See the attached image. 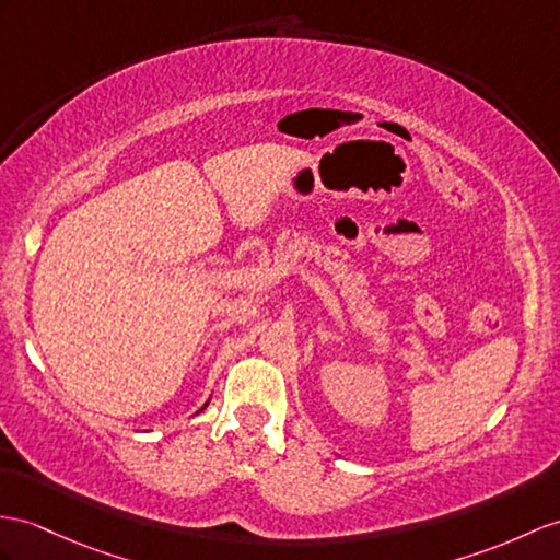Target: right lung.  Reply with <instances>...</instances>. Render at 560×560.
<instances>
[{"instance_id": "1", "label": "right lung", "mask_w": 560, "mask_h": 560, "mask_svg": "<svg viewBox=\"0 0 560 560\" xmlns=\"http://www.w3.org/2000/svg\"><path fill=\"white\" fill-rule=\"evenodd\" d=\"M203 406H207V404H203Z\"/></svg>"}]
</instances>
